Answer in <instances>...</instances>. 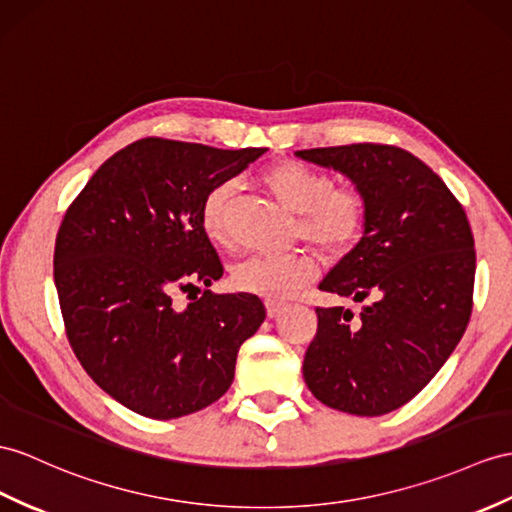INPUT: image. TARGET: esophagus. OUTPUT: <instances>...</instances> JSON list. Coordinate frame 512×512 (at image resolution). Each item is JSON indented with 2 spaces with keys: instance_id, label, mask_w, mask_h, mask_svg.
Wrapping results in <instances>:
<instances>
[{
  "instance_id": "1",
  "label": "esophagus",
  "mask_w": 512,
  "mask_h": 512,
  "mask_svg": "<svg viewBox=\"0 0 512 512\" xmlns=\"http://www.w3.org/2000/svg\"><path fill=\"white\" fill-rule=\"evenodd\" d=\"M265 308H267V317L276 319L284 310V302H273V299H269V302H265Z\"/></svg>"
}]
</instances>
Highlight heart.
<instances>
[{"mask_svg":"<svg viewBox=\"0 0 512 512\" xmlns=\"http://www.w3.org/2000/svg\"><path fill=\"white\" fill-rule=\"evenodd\" d=\"M260 180L289 213L299 215V232L323 252H343L363 232V197L352 189H334L326 173L282 160L265 169ZM234 191L236 184L223 180L208 191L202 204V228L219 245L230 243L228 208ZM315 276V263L306 256L254 254L232 269L236 289L265 299L289 297Z\"/></svg>","mask_w":512,"mask_h":512,"instance_id":"b5f03b06","label":"heart"}]
</instances>
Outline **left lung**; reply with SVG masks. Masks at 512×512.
<instances>
[{"instance_id": "left-lung-1", "label": "left lung", "mask_w": 512, "mask_h": 512, "mask_svg": "<svg viewBox=\"0 0 512 512\" xmlns=\"http://www.w3.org/2000/svg\"><path fill=\"white\" fill-rule=\"evenodd\" d=\"M334 169L365 202L360 241L319 289L365 302L317 308L304 380L321 404L358 417L404 406L463 339L471 317L476 249L463 206L423 162L391 145H341L295 152Z\"/></svg>"}]
</instances>
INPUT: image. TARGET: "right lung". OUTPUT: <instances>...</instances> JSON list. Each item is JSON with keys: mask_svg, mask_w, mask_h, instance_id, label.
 <instances>
[{"mask_svg": "<svg viewBox=\"0 0 512 512\" xmlns=\"http://www.w3.org/2000/svg\"><path fill=\"white\" fill-rule=\"evenodd\" d=\"M265 152L141 139L93 173L62 219L54 282L69 343L99 389L134 413L176 419L217 402L265 321L249 293L172 304L176 290L202 292L197 284L223 276L204 197Z\"/></svg>", "mask_w": 512, "mask_h": 512, "instance_id": "right-lung-1", "label": "right lung"}]
</instances>
